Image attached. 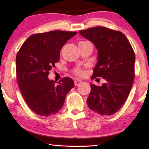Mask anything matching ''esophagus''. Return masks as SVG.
Here are the masks:
<instances>
[{
	"instance_id": "esophagus-1",
	"label": "esophagus",
	"mask_w": 149,
	"mask_h": 149,
	"mask_svg": "<svg viewBox=\"0 0 149 149\" xmlns=\"http://www.w3.org/2000/svg\"><path fill=\"white\" fill-rule=\"evenodd\" d=\"M81 81H80L79 79H75L74 81V84H75V86H78V85H80L81 84Z\"/></svg>"
}]
</instances>
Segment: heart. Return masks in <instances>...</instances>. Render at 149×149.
<instances>
[{"mask_svg": "<svg viewBox=\"0 0 149 149\" xmlns=\"http://www.w3.org/2000/svg\"><path fill=\"white\" fill-rule=\"evenodd\" d=\"M74 73L75 75H77L79 77H83L84 75V72L80 68H75L74 70Z\"/></svg>", "mask_w": 149, "mask_h": 149, "instance_id": "heart-1", "label": "heart"}]
</instances>
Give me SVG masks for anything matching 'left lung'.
<instances>
[{
	"mask_svg": "<svg viewBox=\"0 0 149 149\" xmlns=\"http://www.w3.org/2000/svg\"><path fill=\"white\" fill-rule=\"evenodd\" d=\"M79 33L93 42L98 50V62L91 79L101 77L102 86L91 84L87 99L91 110L102 116L117 112L127 99L135 77V56L125 35L104 27L80 30Z\"/></svg>",
	"mask_w": 149,
	"mask_h": 149,
	"instance_id": "obj_1",
	"label": "left lung"
}]
</instances>
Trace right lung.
<instances>
[{
    "label": "right lung",
    "mask_w": 149,
    "mask_h": 149,
    "mask_svg": "<svg viewBox=\"0 0 149 149\" xmlns=\"http://www.w3.org/2000/svg\"><path fill=\"white\" fill-rule=\"evenodd\" d=\"M77 32L52 31L32 35L16 55L19 88L33 112L42 116L56 114L61 109L65 96L74 86L65 77L58 82L49 80L50 70L58 62L62 47Z\"/></svg>",
    "instance_id": "obj_1"
}]
</instances>
